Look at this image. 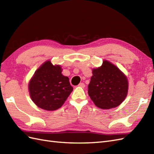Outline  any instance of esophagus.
I'll return each mask as SVG.
<instances>
[{"mask_svg": "<svg viewBox=\"0 0 154 154\" xmlns=\"http://www.w3.org/2000/svg\"><path fill=\"white\" fill-rule=\"evenodd\" d=\"M79 86H80L81 88H85V85L84 83H82V82H81V83L78 85Z\"/></svg>", "mask_w": 154, "mask_h": 154, "instance_id": "34e87169", "label": "esophagus"}]
</instances>
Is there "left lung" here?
<instances>
[{"mask_svg":"<svg viewBox=\"0 0 154 154\" xmlns=\"http://www.w3.org/2000/svg\"><path fill=\"white\" fill-rule=\"evenodd\" d=\"M88 93L97 107L109 109L120 105L127 96L128 82L123 73L111 62L104 60L94 69Z\"/></svg>","mask_w":154,"mask_h":154,"instance_id":"obj_1","label":"left lung"}]
</instances>
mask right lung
Returning <instances> with one entry per match:
<instances>
[{
  "instance_id": "add662e5",
  "label": "right lung",
  "mask_w": 154,
  "mask_h": 154,
  "mask_svg": "<svg viewBox=\"0 0 154 154\" xmlns=\"http://www.w3.org/2000/svg\"><path fill=\"white\" fill-rule=\"evenodd\" d=\"M60 66H53L50 61L42 64L29 82L31 99L39 108L54 111L61 107L73 91L69 78L61 73Z\"/></svg>"
}]
</instances>
